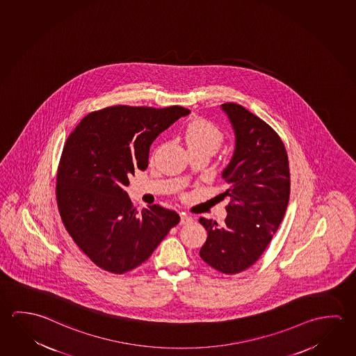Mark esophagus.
<instances>
[{
    "label": "esophagus",
    "instance_id": "obj_1",
    "mask_svg": "<svg viewBox=\"0 0 356 356\" xmlns=\"http://www.w3.org/2000/svg\"><path fill=\"white\" fill-rule=\"evenodd\" d=\"M181 225H188V223H191L193 221V217L191 216L186 215L185 212H181Z\"/></svg>",
    "mask_w": 356,
    "mask_h": 356
}]
</instances>
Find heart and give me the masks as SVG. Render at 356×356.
<instances>
[{
    "mask_svg": "<svg viewBox=\"0 0 356 356\" xmlns=\"http://www.w3.org/2000/svg\"><path fill=\"white\" fill-rule=\"evenodd\" d=\"M184 140L188 152H206L213 155L225 141V133L213 122L196 118L184 130Z\"/></svg>",
    "mask_w": 356,
    "mask_h": 356,
    "instance_id": "heart-1",
    "label": "heart"
}]
</instances>
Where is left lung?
Listing matches in <instances>:
<instances>
[{
	"instance_id": "1",
	"label": "left lung",
	"mask_w": 356,
	"mask_h": 356,
	"mask_svg": "<svg viewBox=\"0 0 356 356\" xmlns=\"http://www.w3.org/2000/svg\"><path fill=\"white\" fill-rule=\"evenodd\" d=\"M236 134V150L222 177L229 185L225 196L227 217L222 226L200 218L207 239L200 257L223 274L250 268L262 256L286 215L291 174L280 135L242 105L225 103Z\"/></svg>"
}]
</instances>
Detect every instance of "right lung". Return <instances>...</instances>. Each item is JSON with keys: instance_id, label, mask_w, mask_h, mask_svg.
<instances>
[{"instance_id": "1", "label": "right lung", "mask_w": 356, "mask_h": 356, "mask_svg": "<svg viewBox=\"0 0 356 356\" xmlns=\"http://www.w3.org/2000/svg\"><path fill=\"white\" fill-rule=\"evenodd\" d=\"M190 111L114 105L83 118L65 141L56 197L67 232L92 262L124 274L145 262L170 229L175 211L152 204L141 212L125 188L149 163L152 141Z\"/></svg>"}]
</instances>
